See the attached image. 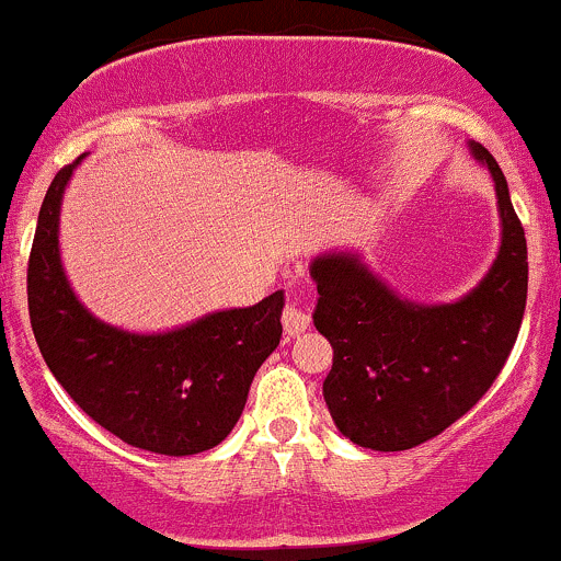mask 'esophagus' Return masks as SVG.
Returning <instances> with one entry per match:
<instances>
[{"label": "esophagus", "instance_id": "obj_1", "mask_svg": "<svg viewBox=\"0 0 561 561\" xmlns=\"http://www.w3.org/2000/svg\"><path fill=\"white\" fill-rule=\"evenodd\" d=\"M282 325H285L287 336H298L301 331H307L309 312L304 307H298L296 301H287L285 309H282Z\"/></svg>", "mask_w": 561, "mask_h": 561}]
</instances>
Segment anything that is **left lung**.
I'll use <instances>...</instances> for the list:
<instances>
[{"mask_svg":"<svg viewBox=\"0 0 561 561\" xmlns=\"http://www.w3.org/2000/svg\"><path fill=\"white\" fill-rule=\"evenodd\" d=\"M502 217V247L469 296L421 307L388 290L355 254L312 263L320 301L314 325L333 347L322 382L328 412L360 448L407 450L467 415L500 377L526 307V239L507 181L480 144Z\"/></svg>","mask_w":561,"mask_h":561,"instance_id":"8db88e82","label":"left lung"}]
</instances>
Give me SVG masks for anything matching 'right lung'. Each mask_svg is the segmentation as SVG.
Returning a JSON list of instances; mask_svg holds the SVG:
<instances>
[{"label":"right lung","mask_w":561,"mask_h":561,"mask_svg":"<svg viewBox=\"0 0 561 561\" xmlns=\"http://www.w3.org/2000/svg\"><path fill=\"white\" fill-rule=\"evenodd\" d=\"M78 162L50 181L32 241L26 296L39 353L70 399L127 445L203 454L239 423L260 364L282 339L285 296L154 336L100 322L78 304L59 260L61 192Z\"/></svg>","instance_id":"right-lung-1"}]
</instances>
